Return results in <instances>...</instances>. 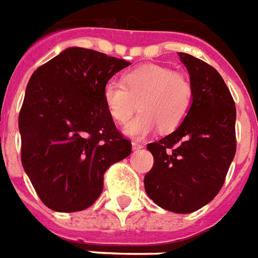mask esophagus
Listing matches in <instances>:
<instances>
[{
  "mask_svg": "<svg viewBox=\"0 0 258 258\" xmlns=\"http://www.w3.org/2000/svg\"><path fill=\"white\" fill-rule=\"evenodd\" d=\"M143 145L139 142H133V149L134 150H139V149H142Z\"/></svg>",
  "mask_w": 258,
  "mask_h": 258,
  "instance_id": "1",
  "label": "esophagus"
}]
</instances>
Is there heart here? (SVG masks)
<instances>
[{
	"mask_svg": "<svg viewBox=\"0 0 258 258\" xmlns=\"http://www.w3.org/2000/svg\"><path fill=\"white\" fill-rule=\"evenodd\" d=\"M103 101L117 124H127L139 108L141 113L125 127V134L142 139L157 127L168 133L181 124L192 107L194 88L182 73L145 64L127 73L123 82H105Z\"/></svg>",
	"mask_w": 258,
	"mask_h": 258,
	"instance_id": "heart-1",
	"label": "heart"
}]
</instances>
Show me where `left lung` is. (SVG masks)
I'll return each instance as SVG.
<instances>
[{
  "instance_id": "8db88e82",
  "label": "left lung",
  "mask_w": 258,
  "mask_h": 258,
  "mask_svg": "<svg viewBox=\"0 0 258 258\" xmlns=\"http://www.w3.org/2000/svg\"><path fill=\"white\" fill-rule=\"evenodd\" d=\"M194 88L189 113L180 127L147 145L154 157L145 176V189L168 211L189 214L215 198L237 150L235 104L215 69L178 52Z\"/></svg>"
}]
</instances>
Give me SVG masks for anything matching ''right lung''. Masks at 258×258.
<instances>
[{
	"mask_svg": "<svg viewBox=\"0 0 258 258\" xmlns=\"http://www.w3.org/2000/svg\"><path fill=\"white\" fill-rule=\"evenodd\" d=\"M130 64L72 47L29 78L19 115L21 164L51 210L90 207L103 192L107 169L131 154V141L116 128L103 101L105 82Z\"/></svg>",
	"mask_w": 258,
	"mask_h": 258,
	"instance_id": "1",
	"label": "right lung"
}]
</instances>
